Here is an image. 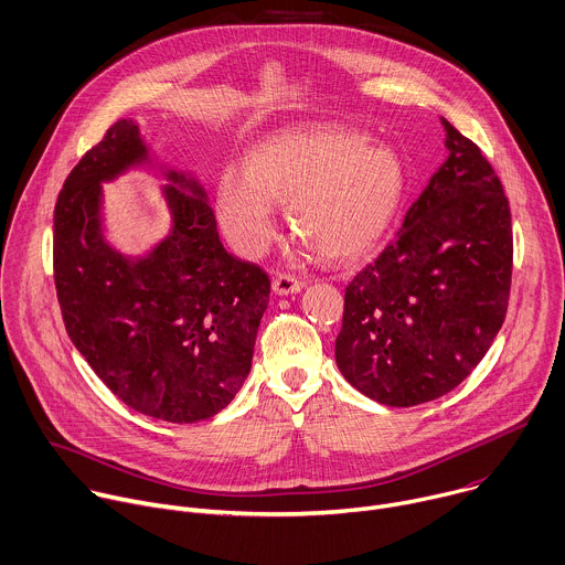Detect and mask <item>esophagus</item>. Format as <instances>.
Returning a JSON list of instances; mask_svg holds the SVG:
<instances>
[{"label": "esophagus", "mask_w": 565, "mask_h": 565, "mask_svg": "<svg viewBox=\"0 0 565 565\" xmlns=\"http://www.w3.org/2000/svg\"><path fill=\"white\" fill-rule=\"evenodd\" d=\"M303 288V281H299L297 277H290V275H277L273 279V292L279 295V297H288V295H295Z\"/></svg>", "instance_id": "34e87169"}]
</instances>
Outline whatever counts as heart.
<instances>
[{"label": "heart", "instance_id": "obj_1", "mask_svg": "<svg viewBox=\"0 0 565 565\" xmlns=\"http://www.w3.org/2000/svg\"><path fill=\"white\" fill-rule=\"evenodd\" d=\"M406 193L399 154L363 132L310 126L275 135L226 168L215 206L226 237L244 255H262L277 235V204L288 226L323 259L348 264L380 244Z\"/></svg>", "mask_w": 565, "mask_h": 565}]
</instances>
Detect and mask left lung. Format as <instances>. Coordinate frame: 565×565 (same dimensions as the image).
<instances>
[{
  "instance_id": "obj_1",
  "label": "left lung",
  "mask_w": 565,
  "mask_h": 565,
  "mask_svg": "<svg viewBox=\"0 0 565 565\" xmlns=\"http://www.w3.org/2000/svg\"><path fill=\"white\" fill-rule=\"evenodd\" d=\"M446 161L406 213L397 239L345 288L334 341L350 386L393 408L457 388L508 310L512 228L503 185L448 119Z\"/></svg>"
}]
</instances>
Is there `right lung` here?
Segmentation results:
<instances>
[{
  "mask_svg": "<svg viewBox=\"0 0 565 565\" xmlns=\"http://www.w3.org/2000/svg\"><path fill=\"white\" fill-rule=\"evenodd\" d=\"M154 169L171 224L141 254L105 237L103 183ZM55 286L73 345L128 408L170 424L224 411L244 386L270 279L220 242L195 170L161 161L119 119L68 174L55 204Z\"/></svg>",
  "mask_w": 565,
  "mask_h": 565,
  "instance_id": "add662e5",
  "label": "right lung"
}]
</instances>
